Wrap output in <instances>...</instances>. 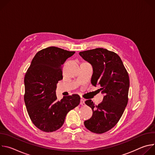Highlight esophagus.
<instances>
[{
    "mask_svg": "<svg viewBox=\"0 0 155 155\" xmlns=\"http://www.w3.org/2000/svg\"><path fill=\"white\" fill-rule=\"evenodd\" d=\"M80 104L81 105H85V103H84V99H83V98H81V100H80Z\"/></svg>",
    "mask_w": 155,
    "mask_h": 155,
    "instance_id": "1",
    "label": "esophagus"
}]
</instances>
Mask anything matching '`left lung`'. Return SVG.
Listing matches in <instances>:
<instances>
[{"label": "left lung", "mask_w": 155, "mask_h": 155, "mask_svg": "<svg viewBox=\"0 0 155 155\" xmlns=\"http://www.w3.org/2000/svg\"><path fill=\"white\" fill-rule=\"evenodd\" d=\"M93 69L91 83L100 85L104 94L102 102L94 105L91 99L85 104L93 110L92 117L85 121V127L96 134L114 127L121 117L128 102L129 78L120 56L107 49L99 48L79 53Z\"/></svg>", "instance_id": "8db88e82"}]
</instances>
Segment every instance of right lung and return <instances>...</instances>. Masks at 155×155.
Masks as SVG:
<instances>
[{
	"mask_svg": "<svg viewBox=\"0 0 155 155\" xmlns=\"http://www.w3.org/2000/svg\"><path fill=\"white\" fill-rule=\"evenodd\" d=\"M75 52L55 47L43 49L35 55L25 77V105L33 124L42 131L59 129L66 115L78 106V94L65 96L60 101L56 95V84L62 79V65Z\"/></svg>",
	"mask_w": 155,
	"mask_h": 155,
	"instance_id": "right-lung-1",
	"label": "right lung"
}]
</instances>
